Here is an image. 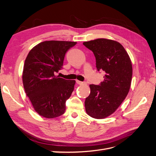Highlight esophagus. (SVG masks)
<instances>
[{
  "instance_id": "esophagus-1",
  "label": "esophagus",
  "mask_w": 156,
  "mask_h": 156,
  "mask_svg": "<svg viewBox=\"0 0 156 156\" xmlns=\"http://www.w3.org/2000/svg\"><path fill=\"white\" fill-rule=\"evenodd\" d=\"M76 83H77L78 84H86V83L82 82V81H78V80H77V81H76Z\"/></svg>"
}]
</instances>
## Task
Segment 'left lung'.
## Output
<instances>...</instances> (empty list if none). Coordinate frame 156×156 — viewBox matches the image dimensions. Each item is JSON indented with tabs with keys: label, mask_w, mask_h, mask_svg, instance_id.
<instances>
[{
	"label": "left lung",
	"mask_w": 156,
	"mask_h": 156,
	"mask_svg": "<svg viewBox=\"0 0 156 156\" xmlns=\"http://www.w3.org/2000/svg\"><path fill=\"white\" fill-rule=\"evenodd\" d=\"M83 45L95 56L98 72L103 71L105 74L99 85L90 84V94L84 102L85 109L94 119H104L117 109L129 92L131 62L124 47L116 41L100 38Z\"/></svg>",
	"instance_id": "1"
}]
</instances>
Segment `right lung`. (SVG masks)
<instances>
[{"instance_id":"obj_1","label":"right lung","mask_w":156,"mask_h":156,"mask_svg":"<svg viewBox=\"0 0 156 156\" xmlns=\"http://www.w3.org/2000/svg\"><path fill=\"white\" fill-rule=\"evenodd\" d=\"M77 42L45 41L32 48L25 61L23 83L34 110L53 119L63 115L66 101L72 95L75 81L55 76L62 68L66 53Z\"/></svg>"}]
</instances>
